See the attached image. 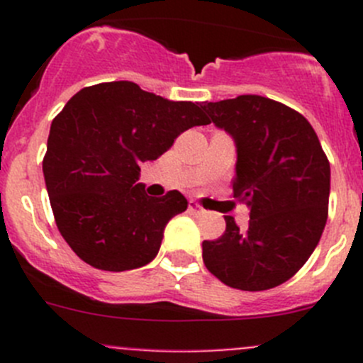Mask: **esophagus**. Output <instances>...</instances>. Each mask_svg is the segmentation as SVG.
I'll use <instances>...</instances> for the list:
<instances>
[{"mask_svg":"<svg viewBox=\"0 0 363 363\" xmlns=\"http://www.w3.org/2000/svg\"><path fill=\"white\" fill-rule=\"evenodd\" d=\"M189 211H193V212H202V207H200V205L196 203L195 200H191V202H189Z\"/></svg>","mask_w":363,"mask_h":363,"instance_id":"34e87169","label":"esophagus"}]
</instances>
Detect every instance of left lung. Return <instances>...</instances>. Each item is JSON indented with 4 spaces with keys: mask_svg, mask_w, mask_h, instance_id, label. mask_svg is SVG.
<instances>
[{
    "mask_svg": "<svg viewBox=\"0 0 363 363\" xmlns=\"http://www.w3.org/2000/svg\"><path fill=\"white\" fill-rule=\"evenodd\" d=\"M208 123L237 145L233 196L247 230L225 216L219 239L203 240V263L226 286L263 291L286 283L320 242L328 216L330 163L309 121L258 94L202 105Z\"/></svg>",
    "mask_w": 363,
    "mask_h": 363,
    "instance_id": "8db88e82",
    "label": "left lung"
}]
</instances>
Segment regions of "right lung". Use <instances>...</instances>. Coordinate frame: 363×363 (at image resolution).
Wrapping results in <instances>:
<instances>
[{"label": "right lung", "instance_id": "obj_1", "mask_svg": "<svg viewBox=\"0 0 363 363\" xmlns=\"http://www.w3.org/2000/svg\"><path fill=\"white\" fill-rule=\"evenodd\" d=\"M208 124L193 101H170L130 80L80 89L50 124L43 177L60 233L91 267H144L188 200L172 189L149 196L140 163L158 160L182 131Z\"/></svg>", "mask_w": 363, "mask_h": 363}]
</instances>
